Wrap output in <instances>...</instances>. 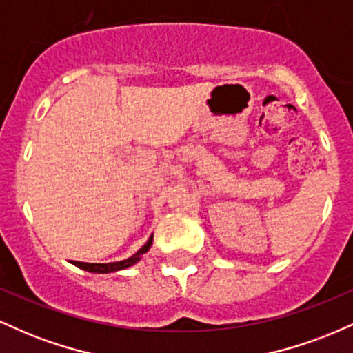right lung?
I'll return each mask as SVG.
<instances>
[{"instance_id": "1", "label": "right lung", "mask_w": 353, "mask_h": 353, "mask_svg": "<svg viewBox=\"0 0 353 353\" xmlns=\"http://www.w3.org/2000/svg\"><path fill=\"white\" fill-rule=\"evenodd\" d=\"M152 244V236L149 237V241L141 247L137 252L132 255V257L125 259V261H119V262H109V264H88V262H72L76 267L79 269L88 270V272H96V274H109V272H116V270H123L125 267H131L134 265L137 261L141 259V255L145 254L149 250V247Z\"/></svg>"}]
</instances>
